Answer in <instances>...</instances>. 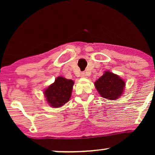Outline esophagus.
<instances>
[{
    "label": "esophagus",
    "mask_w": 155,
    "mask_h": 155,
    "mask_svg": "<svg viewBox=\"0 0 155 155\" xmlns=\"http://www.w3.org/2000/svg\"><path fill=\"white\" fill-rule=\"evenodd\" d=\"M87 74H85L84 72H83V73H81V76H81V78H87Z\"/></svg>",
    "instance_id": "1"
}]
</instances>
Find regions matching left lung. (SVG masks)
Listing matches in <instances>:
<instances>
[{
	"mask_svg": "<svg viewBox=\"0 0 155 155\" xmlns=\"http://www.w3.org/2000/svg\"><path fill=\"white\" fill-rule=\"evenodd\" d=\"M95 87L101 97L113 101L123 94L125 82L118 75L106 71L95 81Z\"/></svg>",
	"mask_w": 155,
	"mask_h": 155,
	"instance_id": "left-lung-1",
	"label": "left lung"
}]
</instances>
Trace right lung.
Segmentation results:
<instances>
[{
	"label": "right lung",
	"instance_id": "add662e5",
	"mask_svg": "<svg viewBox=\"0 0 155 155\" xmlns=\"http://www.w3.org/2000/svg\"><path fill=\"white\" fill-rule=\"evenodd\" d=\"M74 81L62 76L56 78L54 82L44 90V94L48 104L53 108H60L70 100Z\"/></svg>",
	"mask_w": 155,
	"mask_h": 155
}]
</instances>
